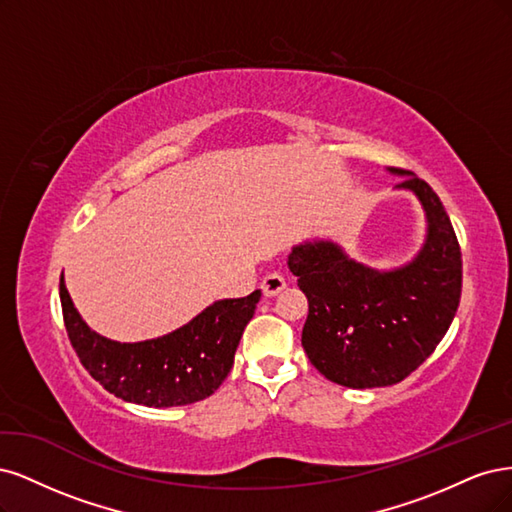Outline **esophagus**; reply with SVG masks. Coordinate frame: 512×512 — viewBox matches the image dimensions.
Returning a JSON list of instances; mask_svg holds the SVG:
<instances>
[{
	"instance_id": "esophagus-1",
	"label": "esophagus",
	"mask_w": 512,
	"mask_h": 512,
	"mask_svg": "<svg viewBox=\"0 0 512 512\" xmlns=\"http://www.w3.org/2000/svg\"><path fill=\"white\" fill-rule=\"evenodd\" d=\"M285 287H287V278L278 272H270L261 280V289L268 295V298H274V295H278Z\"/></svg>"
}]
</instances>
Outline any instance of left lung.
<instances>
[{"instance_id":"8db88e82","label":"left lung","mask_w":512,"mask_h":512,"mask_svg":"<svg viewBox=\"0 0 512 512\" xmlns=\"http://www.w3.org/2000/svg\"><path fill=\"white\" fill-rule=\"evenodd\" d=\"M406 174L398 189L419 197L427 217L421 253L381 272L317 240L295 246L289 270L308 298L302 346L327 381L372 389L404 381L434 353L461 298V249L434 189Z\"/></svg>"}]
</instances>
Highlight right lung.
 Listing matches in <instances>:
<instances>
[{
  "label": "right lung",
  "mask_w": 512,
  "mask_h": 512,
  "mask_svg": "<svg viewBox=\"0 0 512 512\" xmlns=\"http://www.w3.org/2000/svg\"><path fill=\"white\" fill-rule=\"evenodd\" d=\"M59 295L68 338L95 381L125 402L168 408L200 402L219 389L261 291L214 302L176 332L134 344L95 334L74 308L63 274Z\"/></svg>",
  "instance_id": "obj_1"
}]
</instances>
